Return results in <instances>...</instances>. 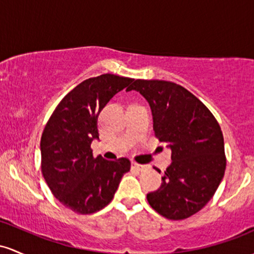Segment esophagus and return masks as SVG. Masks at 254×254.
I'll return each mask as SVG.
<instances>
[{"instance_id": "obj_1", "label": "esophagus", "mask_w": 254, "mask_h": 254, "mask_svg": "<svg viewBox=\"0 0 254 254\" xmlns=\"http://www.w3.org/2000/svg\"><path fill=\"white\" fill-rule=\"evenodd\" d=\"M149 165H142L139 163H135V162H132V169L139 170V172H145V170L149 169Z\"/></svg>"}]
</instances>
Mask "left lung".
<instances>
[{"label":"left lung","mask_w":254,"mask_h":254,"mask_svg":"<svg viewBox=\"0 0 254 254\" xmlns=\"http://www.w3.org/2000/svg\"><path fill=\"white\" fill-rule=\"evenodd\" d=\"M132 90L149 102L155 135L172 150V164L147 201L165 218L190 217L212 198L224 176L221 127L203 102L175 82L136 79L127 87Z\"/></svg>","instance_id":"1"}]
</instances>
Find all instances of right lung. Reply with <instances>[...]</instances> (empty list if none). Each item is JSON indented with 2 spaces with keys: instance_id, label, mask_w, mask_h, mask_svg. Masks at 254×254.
Instances as JSON below:
<instances>
[{
  "instance_id": "right-lung-1",
  "label": "right lung",
  "mask_w": 254,
  "mask_h": 254,
  "mask_svg": "<svg viewBox=\"0 0 254 254\" xmlns=\"http://www.w3.org/2000/svg\"><path fill=\"white\" fill-rule=\"evenodd\" d=\"M133 79L102 74L84 80L64 97L45 125L41 138L42 173L56 199L81 215L99 211L112 201L128 158L93 157L91 142L98 138V115Z\"/></svg>"
}]
</instances>
